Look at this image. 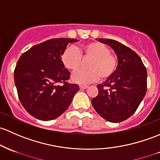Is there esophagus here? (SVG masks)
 Returning <instances> with one entry per match:
<instances>
[{
	"mask_svg": "<svg viewBox=\"0 0 160 160\" xmlns=\"http://www.w3.org/2000/svg\"><path fill=\"white\" fill-rule=\"evenodd\" d=\"M87 87H88V86L87 85H80V90H85V89H87Z\"/></svg>",
	"mask_w": 160,
	"mask_h": 160,
	"instance_id": "34e87169",
	"label": "esophagus"
}]
</instances>
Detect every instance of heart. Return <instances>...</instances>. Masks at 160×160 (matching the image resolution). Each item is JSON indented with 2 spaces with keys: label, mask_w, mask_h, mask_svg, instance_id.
I'll return each mask as SVG.
<instances>
[{
  "label": "heart",
  "mask_w": 160,
  "mask_h": 160,
  "mask_svg": "<svg viewBox=\"0 0 160 160\" xmlns=\"http://www.w3.org/2000/svg\"><path fill=\"white\" fill-rule=\"evenodd\" d=\"M81 58H91L87 63V70H78L73 73L71 80L78 84H88L97 81L100 77L107 80L115 73L118 60L110 53V48L103 43L91 41L77 48L68 47L63 51L61 62L67 70L75 71L81 64Z\"/></svg>",
  "instance_id": "1"
}]
</instances>
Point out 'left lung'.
<instances>
[{
	"instance_id": "1",
	"label": "left lung",
	"mask_w": 160,
	"mask_h": 160,
	"mask_svg": "<svg viewBox=\"0 0 160 160\" xmlns=\"http://www.w3.org/2000/svg\"><path fill=\"white\" fill-rule=\"evenodd\" d=\"M109 45L117 54L118 66L115 73L97 86L99 93L92 105L99 115L111 122L130 117L145 97L147 72L136 52L117 40L97 39Z\"/></svg>"
}]
</instances>
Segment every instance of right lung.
<instances>
[{
  "mask_svg": "<svg viewBox=\"0 0 160 160\" xmlns=\"http://www.w3.org/2000/svg\"><path fill=\"white\" fill-rule=\"evenodd\" d=\"M77 40L57 38L34 45L24 52L17 63L14 83L24 109L38 120L58 118L69 107L77 84L67 82L70 73L61 62L63 51L69 43ZM58 82H63L59 86Z\"/></svg>",
  "mask_w": 160,
  "mask_h": 160,
  "instance_id": "right-lung-1",
  "label": "right lung"
}]
</instances>
